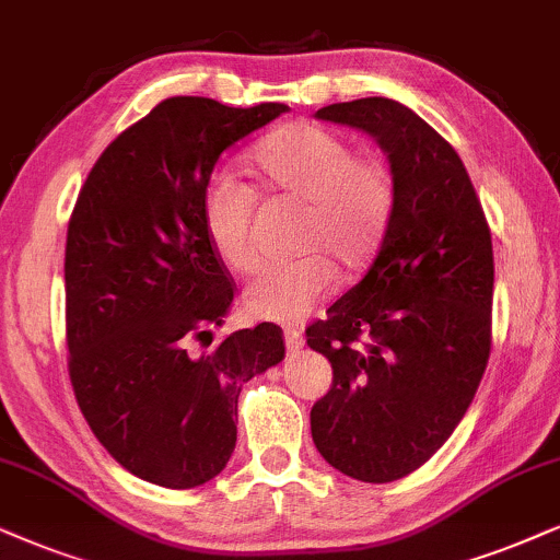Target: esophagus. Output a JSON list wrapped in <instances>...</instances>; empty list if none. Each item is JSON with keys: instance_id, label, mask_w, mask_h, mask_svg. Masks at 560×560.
I'll return each instance as SVG.
<instances>
[{"instance_id": "obj_1", "label": "esophagus", "mask_w": 560, "mask_h": 560, "mask_svg": "<svg viewBox=\"0 0 560 560\" xmlns=\"http://www.w3.org/2000/svg\"><path fill=\"white\" fill-rule=\"evenodd\" d=\"M284 341H287V349L292 351V353H296L304 346V336H302V330H296V328H287L284 330Z\"/></svg>"}]
</instances>
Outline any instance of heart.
Segmentation results:
<instances>
[{
  "instance_id": "obj_1",
  "label": "heart",
  "mask_w": 560,
  "mask_h": 560,
  "mask_svg": "<svg viewBox=\"0 0 560 560\" xmlns=\"http://www.w3.org/2000/svg\"><path fill=\"white\" fill-rule=\"evenodd\" d=\"M253 170L268 188L307 207L300 245L325 250L346 268L374 256L393 214L395 186L380 160L353 154L349 141L323 126L294 124L268 137L253 154ZM203 230L211 250L230 271H256L250 235L253 190L228 173L203 188ZM336 284V268L323 253L268 266L247 287L245 307L260 320H302Z\"/></svg>"
}]
</instances>
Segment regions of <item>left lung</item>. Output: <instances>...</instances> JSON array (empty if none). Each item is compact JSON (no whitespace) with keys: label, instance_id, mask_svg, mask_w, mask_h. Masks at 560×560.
Returning <instances> with one entry per match:
<instances>
[{"label":"left lung","instance_id":"obj_1","mask_svg":"<svg viewBox=\"0 0 560 560\" xmlns=\"http://www.w3.org/2000/svg\"><path fill=\"white\" fill-rule=\"evenodd\" d=\"M315 118L377 141L395 201L370 271L307 328L332 366L310 427L332 468L390 483L421 468L476 398L491 353V232L463 160L402 103L362 97Z\"/></svg>","mask_w":560,"mask_h":560}]
</instances>
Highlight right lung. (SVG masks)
<instances>
[{"label":"right lung","mask_w":560,"mask_h":560,"mask_svg":"<svg viewBox=\"0 0 560 560\" xmlns=\"http://www.w3.org/2000/svg\"><path fill=\"white\" fill-rule=\"evenodd\" d=\"M287 110L167 97L110 141L77 198L63 258L69 377L97 442L147 483L219 476L240 390L284 359L271 323L211 351L198 343L235 296L203 230V188L219 154Z\"/></svg>","instance_id":"obj_1"}]
</instances>
